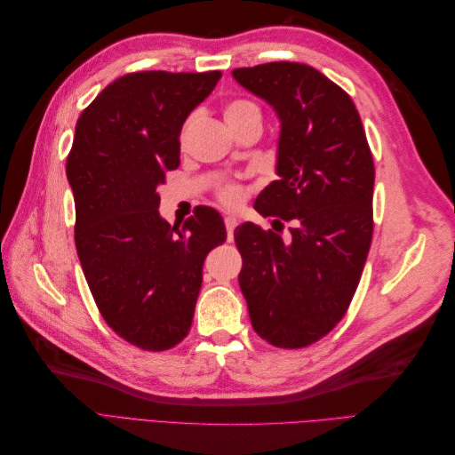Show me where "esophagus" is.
<instances>
[{
	"label": "esophagus",
	"instance_id": "1",
	"mask_svg": "<svg viewBox=\"0 0 455 455\" xmlns=\"http://www.w3.org/2000/svg\"><path fill=\"white\" fill-rule=\"evenodd\" d=\"M224 224H226V229H228V239L233 241V231H235V228H237V218L235 216H228L224 220Z\"/></svg>",
	"mask_w": 455,
	"mask_h": 455
}]
</instances>
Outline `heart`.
Wrapping results in <instances>:
<instances>
[{"label":"heart","mask_w":455,"mask_h":455,"mask_svg":"<svg viewBox=\"0 0 455 455\" xmlns=\"http://www.w3.org/2000/svg\"><path fill=\"white\" fill-rule=\"evenodd\" d=\"M224 117L229 123V127L235 131V129L243 127L244 123L261 119V109L252 100L235 99V100H229L224 106ZM216 196L224 204L231 206V204H237L243 199V189L237 184H222L218 188Z\"/></svg>","instance_id":"obj_1"}]
</instances>
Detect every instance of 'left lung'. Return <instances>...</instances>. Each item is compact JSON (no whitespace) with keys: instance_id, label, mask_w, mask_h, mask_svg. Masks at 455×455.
Wrapping results in <instances>:
<instances>
[{"instance_id":"1","label":"left lung","mask_w":455,"mask_h":455,"mask_svg":"<svg viewBox=\"0 0 455 455\" xmlns=\"http://www.w3.org/2000/svg\"><path fill=\"white\" fill-rule=\"evenodd\" d=\"M233 77L281 119L279 180L254 206L292 226L284 239L251 222L235 229L239 286L256 334L301 349L343 319L359 286L374 233V159L351 96L315 68L267 62Z\"/></svg>"}]
</instances>
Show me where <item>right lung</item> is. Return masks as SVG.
<instances>
[{"instance_id":"right-lung-1","label":"right lung","mask_w":455,"mask_h":455,"mask_svg":"<svg viewBox=\"0 0 455 455\" xmlns=\"http://www.w3.org/2000/svg\"><path fill=\"white\" fill-rule=\"evenodd\" d=\"M222 72H132L81 112L68 182L76 249L108 326L144 351H167L191 328L203 261L226 241L224 220L197 206L182 228L161 220L157 188L180 164L186 117Z\"/></svg>"}]
</instances>
